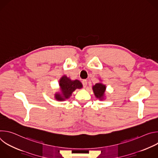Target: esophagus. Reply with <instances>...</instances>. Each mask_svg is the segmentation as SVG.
Wrapping results in <instances>:
<instances>
[{"instance_id": "34e87169", "label": "esophagus", "mask_w": 158, "mask_h": 158, "mask_svg": "<svg viewBox=\"0 0 158 158\" xmlns=\"http://www.w3.org/2000/svg\"><path fill=\"white\" fill-rule=\"evenodd\" d=\"M82 85H83L84 87H86L87 84V81L84 79V80H83V81H82Z\"/></svg>"}]
</instances>
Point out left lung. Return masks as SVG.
<instances>
[{"label": "left lung", "instance_id": "left-lung-1", "mask_svg": "<svg viewBox=\"0 0 158 158\" xmlns=\"http://www.w3.org/2000/svg\"><path fill=\"white\" fill-rule=\"evenodd\" d=\"M93 89L96 98L102 100L103 99L106 90V85L102 84L101 83H98L93 87Z\"/></svg>", "mask_w": 158, "mask_h": 158}]
</instances>
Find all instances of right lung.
Instances as JSON below:
<instances>
[{
    "label": "right lung",
    "mask_w": 158,
    "mask_h": 158,
    "mask_svg": "<svg viewBox=\"0 0 158 158\" xmlns=\"http://www.w3.org/2000/svg\"><path fill=\"white\" fill-rule=\"evenodd\" d=\"M61 94H56L55 98L58 101H64L69 98L76 89L82 87L81 82L78 80L71 81L69 78L64 76L59 81Z\"/></svg>",
    "instance_id": "add662e5"
}]
</instances>
